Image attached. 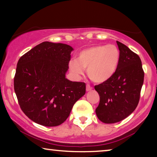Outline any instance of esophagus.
<instances>
[{"mask_svg":"<svg viewBox=\"0 0 157 157\" xmlns=\"http://www.w3.org/2000/svg\"><path fill=\"white\" fill-rule=\"evenodd\" d=\"M86 89V91H91L92 89H93V88H92L89 84H87Z\"/></svg>","mask_w":157,"mask_h":157,"instance_id":"obj_1","label":"esophagus"}]
</instances>
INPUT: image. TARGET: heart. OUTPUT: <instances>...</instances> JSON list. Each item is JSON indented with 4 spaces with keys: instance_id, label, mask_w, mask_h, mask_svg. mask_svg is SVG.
<instances>
[{
    "instance_id": "1",
    "label": "heart",
    "mask_w": 157,
    "mask_h": 157,
    "mask_svg": "<svg viewBox=\"0 0 157 157\" xmlns=\"http://www.w3.org/2000/svg\"><path fill=\"white\" fill-rule=\"evenodd\" d=\"M119 49L115 45H96L81 51L77 59L68 61L70 71L79 77L86 68L88 76L95 83H104L112 77L119 67Z\"/></svg>"
}]
</instances>
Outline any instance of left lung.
<instances>
[{
  "mask_svg": "<svg viewBox=\"0 0 157 157\" xmlns=\"http://www.w3.org/2000/svg\"><path fill=\"white\" fill-rule=\"evenodd\" d=\"M117 43L121 54L117 71L109 80L94 87L100 96L96 116L105 124L121 121L135 110L144 77L139 56L126 45Z\"/></svg>",
  "mask_w": 157,
  "mask_h": 157,
  "instance_id": "8db88e82",
  "label": "left lung"
}]
</instances>
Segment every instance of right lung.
Returning a JSON list of instances; mask_svg holds the SVG:
<instances>
[{"mask_svg":"<svg viewBox=\"0 0 157 157\" xmlns=\"http://www.w3.org/2000/svg\"><path fill=\"white\" fill-rule=\"evenodd\" d=\"M73 50L69 45L45 41L18 60L15 93L23 113L40 125L63 123L86 93L85 83L66 78Z\"/></svg>","mask_w":157,"mask_h":157,"instance_id":"1","label":"right lung"}]
</instances>
